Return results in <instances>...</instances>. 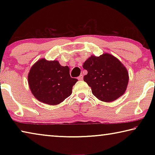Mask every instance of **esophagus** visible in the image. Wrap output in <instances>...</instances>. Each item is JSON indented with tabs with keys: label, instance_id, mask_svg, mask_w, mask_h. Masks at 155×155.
<instances>
[{
	"label": "esophagus",
	"instance_id": "34e87169",
	"mask_svg": "<svg viewBox=\"0 0 155 155\" xmlns=\"http://www.w3.org/2000/svg\"><path fill=\"white\" fill-rule=\"evenodd\" d=\"M78 79L79 80V81H82L83 80V75L82 74H81L79 77H78Z\"/></svg>",
	"mask_w": 155,
	"mask_h": 155
}]
</instances>
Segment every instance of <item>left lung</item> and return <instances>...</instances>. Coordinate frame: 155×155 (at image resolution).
<instances>
[{"mask_svg":"<svg viewBox=\"0 0 155 155\" xmlns=\"http://www.w3.org/2000/svg\"><path fill=\"white\" fill-rule=\"evenodd\" d=\"M87 71L83 80L91 88L92 94L104 102H112L124 94L128 83L126 68L111 54L91 56L83 64Z\"/></svg>","mask_w":155,"mask_h":155,"instance_id":"obj_1","label":"left lung"}]
</instances>
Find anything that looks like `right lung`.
Returning <instances> with one entry per match:
<instances>
[{
	"label": "right lung",
	"instance_id": "obj_1",
	"mask_svg": "<svg viewBox=\"0 0 155 155\" xmlns=\"http://www.w3.org/2000/svg\"><path fill=\"white\" fill-rule=\"evenodd\" d=\"M28 81L31 92L38 101L54 105L70 96L78 80L70 77L68 66L42 59L31 68Z\"/></svg>",
	"mask_w": 155,
	"mask_h": 155
}]
</instances>
